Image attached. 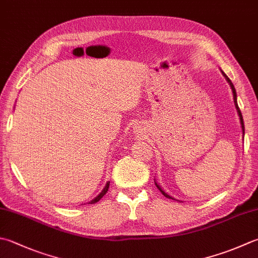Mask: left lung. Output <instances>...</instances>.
<instances>
[{"instance_id": "left-lung-1", "label": "left lung", "mask_w": 258, "mask_h": 258, "mask_svg": "<svg viewBox=\"0 0 258 258\" xmlns=\"http://www.w3.org/2000/svg\"><path fill=\"white\" fill-rule=\"evenodd\" d=\"M221 73H223V75H224V77L227 79V82L229 83V85H230V87H231V90H233V95H234V103H235V106H236V109H237V113H238V115H239V119H240V124H241V128H243V133H245V126H244V119H243V116H241V113H240V109H239V107H238V104H237V95H236V89H235V87H234V85H233V83L230 82V79L227 77L226 76V74L223 72V70H221ZM155 185L158 186V189L161 191V192H162V195L164 196V197H166V198H170V199H173L172 197L171 196H169L168 194H165L164 191L162 190V188H161V186L155 182Z\"/></svg>"}]
</instances>
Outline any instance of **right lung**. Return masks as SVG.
Listing matches in <instances>:
<instances>
[{
    "instance_id": "1",
    "label": "right lung",
    "mask_w": 258,
    "mask_h": 258,
    "mask_svg": "<svg viewBox=\"0 0 258 258\" xmlns=\"http://www.w3.org/2000/svg\"><path fill=\"white\" fill-rule=\"evenodd\" d=\"M108 188H109V182H107L106 183V185H105V188L103 189V191L102 192H100L97 197H96V198H94L92 201H89L88 204H96V203H98V201L103 198V197L106 195V192H107V190H108Z\"/></svg>"
}]
</instances>
